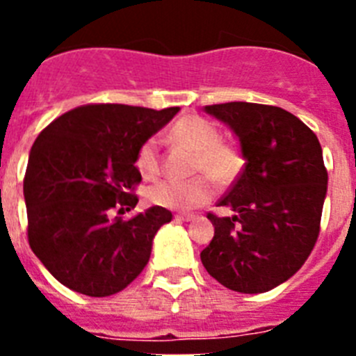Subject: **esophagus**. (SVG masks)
Wrapping results in <instances>:
<instances>
[{"label": "esophagus", "mask_w": 356, "mask_h": 356, "mask_svg": "<svg viewBox=\"0 0 356 356\" xmlns=\"http://www.w3.org/2000/svg\"><path fill=\"white\" fill-rule=\"evenodd\" d=\"M194 217H196L194 213H178V216H176V219H178V221L188 222V221H193Z\"/></svg>", "instance_id": "esophagus-1"}]
</instances>
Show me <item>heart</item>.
Returning <instances> with one entry per match:
<instances>
[{
	"mask_svg": "<svg viewBox=\"0 0 356 356\" xmlns=\"http://www.w3.org/2000/svg\"><path fill=\"white\" fill-rule=\"evenodd\" d=\"M171 139L194 153L193 168L196 172H205L210 180L219 185H228L235 180L242 165L241 153L232 144L219 140V130L212 122L200 115H184L172 124ZM135 168L144 178H155L160 171L159 140L155 137L140 144ZM213 188L205 176L193 180H163L147 188V201L151 205L169 210H191L212 197Z\"/></svg>",
	"mask_w": 356,
	"mask_h": 356,
	"instance_id": "obj_1",
	"label": "heart"
}]
</instances>
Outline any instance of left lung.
<instances>
[{
  "mask_svg": "<svg viewBox=\"0 0 356 356\" xmlns=\"http://www.w3.org/2000/svg\"><path fill=\"white\" fill-rule=\"evenodd\" d=\"M205 112L234 131L244 169L217 203L235 216L209 213L213 238L201 262L229 291H271L300 271L316 246L328 188L323 149L316 134L280 106L232 102Z\"/></svg>",
  "mask_w": 356,
  "mask_h": 356,
  "instance_id": "8db88e82",
  "label": "left lung"
}]
</instances>
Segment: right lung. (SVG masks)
<instances>
[{"label":"right lung","mask_w":356,"mask_h":356,"mask_svg":"<svg viewBox=\"0 0 356 356\" xmlns=\"http://www.w3.org/2000/svg\"><path fill=\"white\" fill-rule=\"evenodd\" d=\"M178 110L83 105L39 134L23 184L28 242L62 285L105 298L127 289L149 262L153 238L172 213L151 207L122 221L112 212L137 205L127 193L143 180L137 151Z\"/></svg>","instance_id":"obj_1"}]
</instances>
